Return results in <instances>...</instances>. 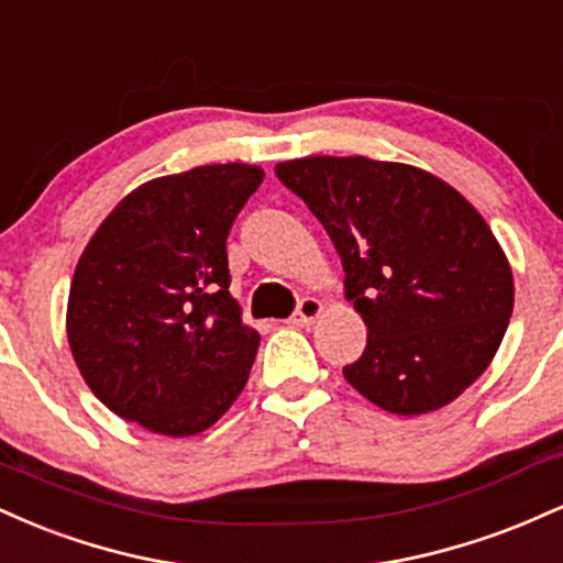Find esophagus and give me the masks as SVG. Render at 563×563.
<instances>
[{"label":"esophagus","mask_w":563,"mask_h":563,"mask_svg":"<svg viewBox=\"0 0 563 563\" xmlns=\"http://www.w3.org/2000/svg\"><path fill=\"white\" fill-rule=\"evenodd\" d=\"M320 312H322V303L318 299H301L299 307H296V312L290 314L288 322H290V325H296V328H307L320 318Z\"/></svg>","instance_id":"obj_1"}]
</instances>
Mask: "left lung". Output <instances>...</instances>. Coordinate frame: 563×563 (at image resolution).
<instances>
[{"instance_id": "left-lung-1", "label": "left lung", "mask_w": 563, "mask_h": 563, "mask_svg": "<svg viewBox=\"0 0 563 563\" xmlns=\"http://www.w3.org/2000/svg\"><path fill=\"white\" fill-rule=\"evenodd\" d=\"M339 251L367 344L344 378L397 416L452 402L493 363L514 275L479 211L434 174L363 156L275 166Z\"/></svg>"}]
</instances>
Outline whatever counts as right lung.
Masks as SVG:
<instances>
[{
  "instance_id": "1",
  "label": "right lung",
  "mask_w": 563,
  "mask_h": 563,
  "mask_svg": "<svg viewBox=\"0 0 563 563\" xmlns=\"http://www.w3.org/2000/svg\"><path fill=\"white\" fill-rule=\"evenodd\" d=\"M262 179L249 164L153 179L84 249L68 344L95 397L124 421L190 437L243 391L260 333L230 296L228 235Z\"/></svg>"
}]
</instances>
